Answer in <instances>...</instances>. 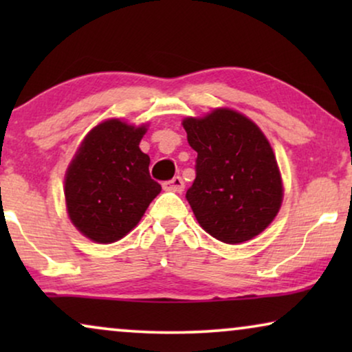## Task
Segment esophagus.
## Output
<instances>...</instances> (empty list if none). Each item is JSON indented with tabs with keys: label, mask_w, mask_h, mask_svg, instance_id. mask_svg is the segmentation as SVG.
Wrapping results in <instances>:
<instances>
[{
	"label": "esophagus",
	"mask_w": 352,
	"mask_h": 352,
	"mask_svg": "<svg viewBox=\"0 0 352 352\" xmlns=\"http://www.w3.org/2000/svg\"><path fill=\"white\" fill-rule=\"evenodd\" d=\"M163 189L171 190V192H177V194H181V192L184 190V181H182L179 176H176V177H173L171 181L163 182Z\"/></svg>",
	"instance_id": "34e87169"
}]
</instances>
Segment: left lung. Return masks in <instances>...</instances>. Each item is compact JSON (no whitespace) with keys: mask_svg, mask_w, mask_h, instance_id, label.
<instances>
[{"mask_svg":"<svg viewBox=\"0 0 352 352\" xmlns=\"http://www.w3.org/2000/svg\"><path fill=\"white\" fill-rule=\"evenodd\" d=\"M197 152L195 179L186 192L199 224L237 245L261 234L280 210L282 177L261 129L245 115L214 109L182 122Z\"/></svg>","mask_w":352,"mask_h":352,"instance_id":"left-lung-1","label":"left lung"}]
</instances>
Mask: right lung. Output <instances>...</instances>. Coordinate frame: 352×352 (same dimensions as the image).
<instances>
[{"instance_id":"obj_1","label":"right lung","mask_w":352,"mask_h":352,"mask_svg":"<svg viewBox=\"0 0 352 352\" xmlns=\"http://www.w3.org/2000/svg\"><path fill=\"white\" fill-rule=\"evenodd\" d=\"M147 128L118 118L99 123L81 142L65 175L69 218L85 237L98 243L123 239L146 213L162 186L148 173L139 148Z\"/></svg>"}]
</instances>
